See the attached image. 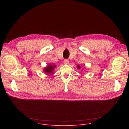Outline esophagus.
Here are the masks:
<instances>
[{
    "instance_id": "obj_1",
    "label": "esophagus",
    "mask_w": 129,
    "mask_h": 129,
    "mask_svg": "<svg viewBox=\"0 0 129 129\" xmlns=\"http://www.w3.org/2000/svg\"><path fill=\"white\" fill-rule=\"evenodd\" d=\"M64 63L65 64H69V61H68V60H67V59L65 60L64 61Z\"/></svg>"
}]
</instances>
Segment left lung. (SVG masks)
I'll return each mask as SVG.
<instances>
[{
	"instance_id": "left-lung-1",
	"label": "left lung",
	"mask_w": 129,
	"mask_h": 129,
	"mask_svg": "<svg viewBox=\"0 0 129 129\" xmlns=\"http://www.w3.org/2000/svg\"><path fill=\"white\" fill-rule=\"evenodd\" d=\"M77 68H78L79 69H81V66H80L79 65H78L77 66Z\"/></svg>"
}]
</instances>
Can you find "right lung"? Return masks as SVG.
<instances>
[{
	"mask_svg": "<svg viewBox=\"0 0 129 129\" xmlns=\"http://www.w3.org/2000/svg\"><path fill=\"white\" fill-rule=\"evenodd\" d=\"M56 67V66L54 64H48L45 67L43 68V71L46 73V74L52 75L54 74V69Z\"/></svg>",
	"mask_w": 129,
	"mask_h": 129,
	"instance_id": "add662e5",
	"label": "right lung"
}]
</instances>
